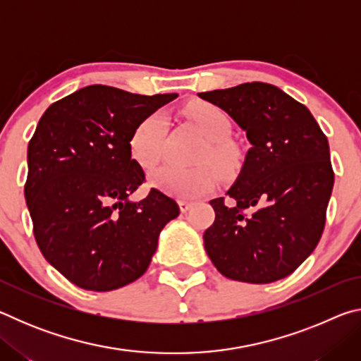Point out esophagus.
Masks as SVG:
<instances>
[{"label": "esophagus", "mask_w": 361, "mask_h": 361, "mask_svg": "<svg viewBox=\"0 0 361 361\" xmlns=\"http://www.w3.org/2000/svg\"><path fill=\"white\" fill-rule=\"evenodd\" d=\"M178 205H180V210L183 213H186L192 207V202H188V200H178Z\"/></svg>", "instance_id": "1"}]
</instances>
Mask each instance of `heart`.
I'll return each mask as SVG.
<instances>
[{
  "label": "heart",
  "mask_w": 361,
  "mask_h": 361,
  "mask_svg": "<svg viewBox=\"0 0 361 361\" xmlns=\"http://www.w3.org/2000/svg\"><path fill=\"white\" fill-rule=\"evenodd\" d=\"M186 116L209 138L207 148L202 152V161H210L221 172H228L234 167L237 149L228 140L232 129L228 113L212 103L197 102L186 108ZM166 132L167 119L161 111L148 114L135 126L129 140V151L140 167L151 169L159 162L164 152ZM149 180L151 185L180 199L199 197L215 186V173L212 169H186L173 164L156 169Z\"/></svg>",
  "instance_id": "obj_1"
}]
</instances>
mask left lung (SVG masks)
Segmentation results:
<instances>
[{"mask_svg":"<svg viewBox=\"0 0 361 361\" xmlns=\"http://www.w3.org/2000/svg\"><path fill=\"white\" fill-rule=\"evenodd\" d=\"M199 97L224 109L252 143L228 200H210L215 221L204 232L207 255L239 282L290 276L325 229L334 183L326 135L302 103L272 84L245 82Z\"/></svg>","mask_w":361,"mask_h":361,"instance_id":"1","label":"left lung"}]
</instances>
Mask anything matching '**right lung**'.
Returning a JSON list of instances; mask_svg holds the SVG:
<instances>
[{
  "label": "right lung",
  "instance_id": "right-lung-1",
  "mask_svg": "<svg viewBox=\"0 0 361 361\" xmlns=\"http://www.w3.org/2000/svg\"><path fill=\"white\" fill-rule=\"evenodd\" d=\"M178 94L138 95L87 85L52 103L28 143L25 199L51 266L79 288L111 291L142 277L164 226L180 207L156 188L145 199L129 140L146 116Z\"/></svg>",
  "mask_w": 361,
  "mask_h": 361
}]
</instances>
